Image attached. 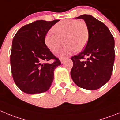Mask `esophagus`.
Here are the masks:
<instances>
[{
	"label": "esophagus",
	"mask_w": 120,
	"mask_h": 120,
	"mask_svg": "<svg viewBox=\"0 0 120 120\" xmlns=\"http://www.w3.org/2000/svg\"><path fill=\"white\" fill-rule=\"evenodd\" d=\"M65 59V58H64V57H61L60 58V61H61V63H64V61Z\"/></svg>",
	"instance_id": "1"
}]
</instances>
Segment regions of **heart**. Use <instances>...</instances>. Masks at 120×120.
<instances>
[{"label": "heart", "mask_w": 120, "mask_h": 120, "mask_svg": "<svg viewBox=\"0 0 120 120\" xmlns=\"http://www.w3.org/2000/svg\"><path fill=\"white\" fill-rule=\"evenodd\" d=\"M52 30L54 34L48 33L46 35L45 44L52 53H56L64 44L66 46L62 52V55L69 54L74 51H82L90 37L88 25L82 20H62L56 23L52 27Z\"/></svg>", "instance_id": "1"}]
</instances>
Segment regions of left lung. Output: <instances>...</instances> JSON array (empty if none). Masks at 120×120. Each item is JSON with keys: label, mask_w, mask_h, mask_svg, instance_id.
I'll use <instances>...</instances> for the list:
<instances>
[{"label": "left lung", "mask_w": 120, "mask_h": 120, "mask_svg": "<svg viewBox=\"0 0 120 120\" xmlns=\"http://www.w3.org/2000/svg\"><path fill=\"white\" fill-rule=\"evenodd\" d=\"M88 25V42L82 52L71 58V76L77 86L99 89L109 80L115 59L114 39L107 26L90 15L77 17Z\"/></svg>", "instance_id": "1"}]
</instances>
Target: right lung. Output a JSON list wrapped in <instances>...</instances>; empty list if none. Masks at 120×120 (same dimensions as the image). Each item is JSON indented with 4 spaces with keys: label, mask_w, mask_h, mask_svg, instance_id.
<instances>
[{
    "label": "right lung",
    "mask_w": 120,
    "mask_h": 120,
    "mask_svg": "<svg viewBox=\"0 0 120 120\" xmlns=\"http://www.w3.org/2000/svg\"><path fill=\"white\" fill-rule=\"evenodd\" d=\"M58 21L36 20L22 27L13 38L11 54L12 76L17 86L25 93H42L51 86L54 70L61 62L47 47L45 38ZM51 59L55 60L53 63L45 62Z\"/></svg>",
    "instance_id": "1"
}]
</instances>
